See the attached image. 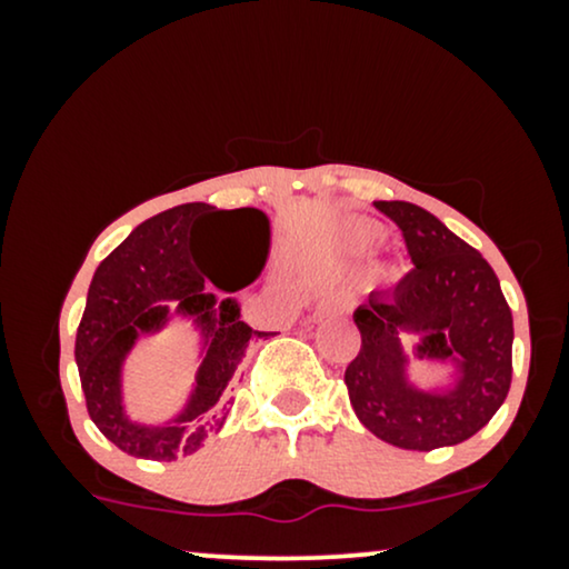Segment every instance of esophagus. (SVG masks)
<instances>
[{
	"instance_id": "esophagus-1",
	"label": "esophagus",
	"mask_w": 569,
	"mask_h": 569,
	"mask_svg": "<svg viewBox=\"0 0 569 569\" xmlns=\"http://www.w3.org/2000/svg\"><path fill=\"white\" fill-rule=\"evenodd\" d=\"M329 310H348V299H345V297L326 299V302L321 305V312H329Z\"/></svg>"
}]
</instances>
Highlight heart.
I'll return each instance as SVG.
<instances>
[{"label":"heart","instance_id":"heart-1","mask_svg":"<svg viewBox=\"0 0 569 569\" xmlns=\"http://www.w3.org/2000/svg\"><path fill=\"white\" fill-rule=\"evenodd\" d=\"M352 240H356L358 246H375L377 240H380V230H375V227L369 224H358L356 230H352Z\"/></svg>","mask_w":569,"mask_h":569}]
</instances>
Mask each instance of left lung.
Here are the masks:
<instances>
[{
  "label": "left lung",
  "mask_w": 569,
  "mask_h": 569,
  "mask_svg": "<svg viewBox=\"0 0 569 569\" xmlns=\"http://www.w3.org/2000/svg\"><path fill=\"white\" fill-rule=\"evenodd\" d=\"M401 232L411 272L393 291L371 293L352 312L361 350L345 369V385L358 420L377 439L415 452L471 439L492 420L511 388V307L495 270L433 213L415 202L377 200ZM401 330L427 335L429 357L463 358L455 395H417L402 382Z\"/></svg>",
  "instance_id": "8db88e82"
}]
</instances>
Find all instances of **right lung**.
Masks as SVG:
<instances>
[{"label":"right lung","instance_id":"obj_1","mask_svg":"<svg viewBox=\"0 0 569 569\" xmlns=\"http://www.w3.org/2000/svg\"><path fill=\"white\" fill-rule=\"evenodd\" d=\"M221 213H246L257 221L267 240L264 213L257 208L217 211L208 202H184L147 219L98 264L88 291L80 329H77L74 358L90 420L122 452L143 460L171 462L176 457L198 452L202 441L224 426L230 398L227 385L243 361L248 345L276 331H253L240 321L238 305L227 299L211 329V345L202 358L198 390L179 420L166 428H141L126 420L120 403V361L139 331L154 329L166 318L162 299H179L184 312H198L200 321L211 316L213 297L202 293L206 278L219 289L234 291L243 283H227L200 270L198 253L189 240L206 219Z\"/></svg>","mask_w":569,"mask_h":569}]
</instances>
